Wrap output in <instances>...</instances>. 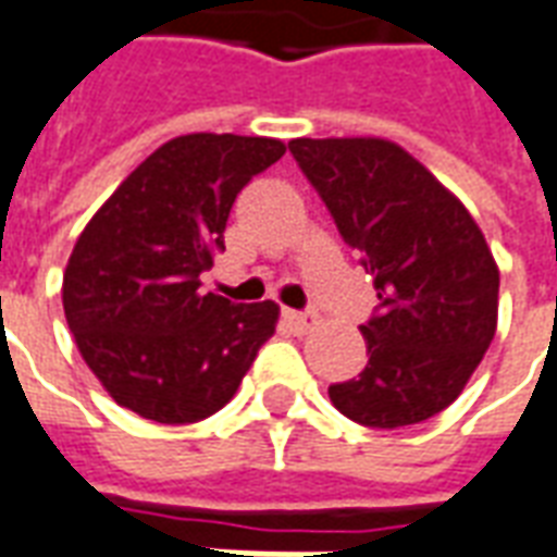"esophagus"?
<instances>
[{
    "label": "esophagus",
    "mask_w": 557,
    "mask_h": 557,
    "mask_svg": "<svg viewBox=\"0 0 557 557\" xmlns=\"http://www.w3.org/2000/svg\"><path fill=\"white\" fill-rule=\"evenodd\" d=\"M283 319L295 333H310L315 324H319V315L315 312H298V310H283Z\"/></svg>",
    "instance_id": "34e87169"
}]
</instances>
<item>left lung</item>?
Masks as SVG:
<instances>
[{
    "label": "left lung",
    "mask_w": 557,
    "mask_h": 557,
    "mask_svg": "<svg viewBox=\"0 0 557 557\" xmlns=\"http://www.w3.org/2000/svg\"><path fill=\"white\" fill-rule=\"evenodd\" d=\"M289 150L377 289V312L360 324L369 362L327 389L333 407L369 428L425 422L463 393L496 336L498 265L484 233L395 141L295 138Z\"/></svg>",
    "instance_id": "left-lung-1"
}]
</instances>
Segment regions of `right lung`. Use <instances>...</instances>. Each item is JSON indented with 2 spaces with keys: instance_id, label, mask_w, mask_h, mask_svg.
<instances>
[{
  "instance_id": "right-lung-1",
  "label": "right lung",
  "mask_w": 557,
  "mask_h": 557,
  "mask_svg": "<svg viewBox=\"0 0 557 557\" xmlns=\"http://www.w3.org/2000/svg\"><path fill=\"white\" fill-rule=\"evenodd\" d=\"M286 144L191 132L162 144L97 209L64 268L61 300L76 348L132 413L188 425L218 413L274 336V300L200 292L224 250L236 195Z\"/></svg>"
}]
</instances>
